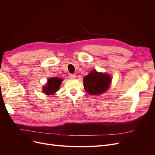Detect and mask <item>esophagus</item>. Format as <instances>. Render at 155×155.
Masks as SVG:
<instances>
[{"label":"esophagus","instance_id":"esophagus-1","mask_svg":"<svg viewBox=\"0 0 155 155\" xmlns=\"http://www.w3.org/2000/svg\"><path fill=\"white\" fill-rule=\"evenodd\" d=\"M76 78V76L75 74H71L69 75V78L70 79H75Z\"/></svg>","mask_w":155,"mask_h":155}]
</instances>
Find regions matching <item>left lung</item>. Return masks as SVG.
<instances>
[{"label":"left lung","mask_w":155,"mask_h":155,"mask_svg":"<svg viewBox=\"0 0 155 155\" xmlns=\"http://www.w3.org/2000/svg\"><path fill=\"white\" fill-rule=\"evenodd\" d=\"M111 83L110 76L93 70L83 78L85 90L89 94L99 95L105 92Z\"/></svg>","instance_id":"1"}]
</instances>
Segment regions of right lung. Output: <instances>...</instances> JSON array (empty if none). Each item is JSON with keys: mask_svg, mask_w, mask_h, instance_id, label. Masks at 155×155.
<instances>
[{"mask_svg": "<svg viewBox=\"0 0 155 155\" xmlns=\"http://www.w3.org/2000/svg\"><path fill=\"white\" fill-rule=\"evenodd\" d=\"M63 81L62 79L55 78H50L48 79L46 85L43 87V92L47 95H53L59 91V86Z\"/></svg>", "mask_w": 155, "mask_h": 155, "instance_id": "add662e5", "label": "right lung"}]
</instances>
